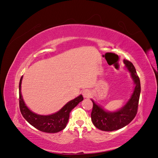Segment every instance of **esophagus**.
I'll use <instances>...</instances> for the list:
<instances>
[{"label": "esophagus", "instance_id": "obj_1", "mask_svg": "<svg viewBox=\"0 0 158 158\" xmlns=\"http://www.w3.org/2000/svg\"><path fill=\"white\" fill-rule=\"evenodd\" d=\"M82 95H83L84 98H89L91 95V91L88 90V89H86V90H84L83 92H82Z\"/></svg>", "mask_w": 158, "mask_h": 158}]
</instances>
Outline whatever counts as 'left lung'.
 Here are the masks:
<instances>
[{
	"label": "left lung",
	"instance_id": "left-lung-1",
	"mask_svg": "<svg viewBox=\"0 0 158 158\" xmlns=\"http://www.w3.org/2000/svg\"><path fill=\"white\" fill-rule=\"evenodd\" d=\"M125 68L130 72L134 83V89L131 96L121 109L116 110H108L96 103L93 99L91 121L96 128L103 131H114L123 128L133 121L137 114L138 102L140 94V82L133 64L124 60Z\"/></svg>",
	"mask_w": 158,
	"mask_h": 158
}]
</instances>
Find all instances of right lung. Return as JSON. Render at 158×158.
I'll use <instances>...</instances> for the list:
<instances>
[{
  "label": "right lung",
  "mask_w": 158,
  "mask_h": 158,
  "mask_svg": "<svg viewBox=\"0 0 158 158\" xmlns=\"http://www.w3.org/2000/svg\"><path fill=\"white\" fill-rule=\"evenodd\" d=\"M23 77L20 78L19 84V98H20V109L24 118L31 126L37 130L48 133H58L65 128L69 121L71 110L76 107L78 103L84 99L80 94L74 99L69 101L60 110L50 115H40L32 111L25 104L21 93V84Z\"/></svg>",
  "instance_id": "1"
}]
</instances>
